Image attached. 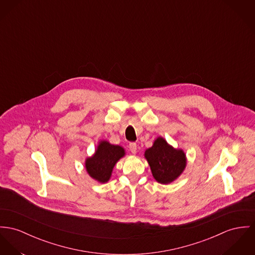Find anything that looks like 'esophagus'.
<instances>
[{"label": "esophagus", "mask_w": 255, "mask_h": 255, "mask_svg": "<svg viewBox=\"0 0 255 255\" xmlns=\"http://www.w3.org/2000/svg\"><path fill=\"white\" fill-rule=\"evenodd\" d=\"M129 149L133 154H136L137 153V144H136V142H130L129 143Z\"/></svg>", "instance_id": "34e87169"}]
</instances>
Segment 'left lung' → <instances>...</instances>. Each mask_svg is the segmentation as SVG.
Here are the masks:
<instances>
[{
  "label": "left lung",
  "mask_w": 255,
  "mask_h": 255,
  "mask_svg": "<svg viewBox=\"0 0 255 255\" xmlns=\"http://www.w3.org/2000/svg\"><path fill=\"white\" fill-rule=\"evenodd\" d=\"M152 176L158 182L167 184L174 181L183 172L186 157L181 149H176L163 138L157 137L153 145L144 152Z\"/></svg>",
  "instance_id": "8db88e82"
}]
</instances>
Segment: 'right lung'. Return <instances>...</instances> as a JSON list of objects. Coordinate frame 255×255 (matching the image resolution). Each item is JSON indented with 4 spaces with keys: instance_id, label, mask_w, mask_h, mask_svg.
Segmentation results:
<instances>
[{
    "instance_id": "obj_1",
    "label": "right lung",
    "mask_w": 255,
    "mask_h": 255,
    "mask_svg": "<svg viewBox=\"0 0 255 255\" xmlns=\"http://www.w3.org/2000/svg\"><path fill=\"white\" fill-rule=\"evenodd\" d=\"M124 155L125 151L123 147L111 144L107 140H102L99 143L95 154L86 159V171L89 176L99 182H107L112 176L115 165Z\"/></svg>"
}]
</instances>
